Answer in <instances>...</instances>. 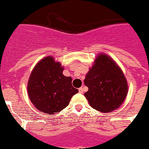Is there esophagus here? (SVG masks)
<instances>
[{
  "mask_svg": "<svg viewBox=\"0 0 149 149\" xmlns=\"http://www.w3.org/2000/svg\"><path fill=\"white\" fill-rule=\"evenodd\" d=\"M78 90H79V92H80V93H83V88H79L78 89Z\"/></svg>",
  "mask_w": 149,
  "mask_h": 149,
  "instance_id": "esophagus-1",
  "label": "esophagus"
}]
</instances>
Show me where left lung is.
Here are the masks:
<instances>
[{
    "label": "left lung",
    "mask_w": 149,
    "mask_h": 149,
    "mask_svg": "<svg viewBox=\"0 0 149 149\" xmlns=\"http://www.w3.org/2000/svg\"><path fill=\"white\" fill-rule=\"evenodd\" d=\"M84 83L88 88L84 95L90 105L102 113H109L119 107L128 91L124 73L105 54L97 56L86 74Z\"/></svg>",
    "instance_id": "8db88e82"
}]
</instances>
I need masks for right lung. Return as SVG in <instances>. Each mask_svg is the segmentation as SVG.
Returning a JSON list of instances; mask_svg holds the SVG:
<instances>
[{"mask_svg": "<svg viewBox=\"0 0 149 149\" xmlns=\"http://www.w3.org/2000/svg\"><path fill=\"white\" fill-rule=\"evenodd\" d=\"M59 62L48 56L41 60L30 76L28 93L36 109L54 114L67 107L73 95L78 90L72 85V77L63 74Z\"/></svg>", "mask_w": 149, "mask_h": 149, "instance_id": "right-lung-1", "label": "right lung"}]
</instances>
